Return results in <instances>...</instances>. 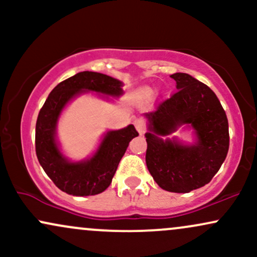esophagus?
<instances>
[{
  "label": "esophagus",
  "mask_w": 257,
  "mask_h": 257,
  "mask_svg": "<svg viewBox=\"0 0 257 257\" xmlns=\"http://www.w3.org/2000/svg\"><path fill=\"white\" fill-rule=\"evenodd\" d=\"M134 124H135V128H137L139 134H144V133H145V123H144L143 118L135 119Z\"/></svg>",
  "instance_id": "obj_1"
}]
</instances>
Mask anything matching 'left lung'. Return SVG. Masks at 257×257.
Instances as JSON below:
<instances>
[{"mask_svg":"<svg viewBox=\"0 0 257 257\" xmlns=\"http://www.w3.org/2000/svg\"><path fill=\"white\" fill-rule=\"evenodd\" d=\"M176 91L156 111L144 113L146 166L163 190L188 193L209 184L226 159L228 120L219 99L208 85L188 73L176 72ZM191 128L193 143L169 138L178 128Z\"/></svg>","mask_w":257,"mask_h":257,"instance_id":"8db88e82","label":"left lung"}]
</instances>
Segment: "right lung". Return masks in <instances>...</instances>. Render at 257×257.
<instances>
[{
  "instance_id": "1",
  "label": "right lung",
  "mask_w": 257,
  "mask_h": 257,
  "mask_svg": "<svg viewBox=\"0 0 257 257\" xmlns=\"http://www.w3.org/2000/svg\"><path fill=\"white\" fill-rule=\"evenodd\" d=\"M123 83L99 72L83 71L60 82L51 91L36 122V155L41 167L58 188L72 196H94L104 192L116 173L129 143L138 137L134 125L106 132L96 151L82 161H70L61 152L57 126L67 104L88 91L111 100L123 94Z\"/></svg>"
}]
</instances>
